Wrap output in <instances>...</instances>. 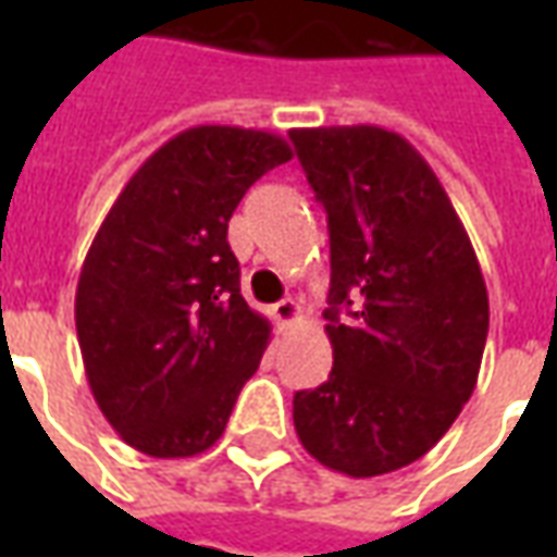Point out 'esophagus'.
<instances>
[{
  "instance_id": "1",
  "label": "esophagus",
  "mask_w": 557,
  "mask_h": 557,
  "mask_svg": "<svg viewBox=\"0 0 557 557\" xmlns=\"http://www.w3.org/2000/svg\"><path fill=\"white\" fill-rule=\"evenodd\" d=\"M271 315L277 319V325L289 327L292 322H298V315H301V307H298V301H292V298H286V301L274 304V310H271Z\"/></svg>"
}]
</instances>
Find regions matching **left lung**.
Listing matches in <instances>:
<instances>
[{
	"label": "left lung",
	"instance_id": "obj_1",
	"mask_svg": "<svg viewBox=\"0 0 557 557\" xmlns=\"http://www.w3.org/2000/svg\"><path fill=\"white\" fill-rule=\"evenodd\" d=\"M289 137L327 211L334 349L325 385L292 399L295 432L325 468L375 478L426 454L474 394L490 295L462 220L409 139L375 125Z\"/></svg>",
	"mask_w": 557,
	"mask_h": 557
}]
</instances>
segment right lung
Masks as SVG:
<instances>
[{"label":"right lung","instance_id":"right-lung-1","mask_svg":"<svg viewBox=\"0 0 557 557\" xmlns=\"http://www.w3.org/2000/svg\"><path fill=\"white\" fill-rule=\"evenodd\" d=\"M289 143L232 125L187 127L139 166L103 218L77 283L91 394L122 442L184 459L218 442L271 325L242 298L232 211Z\"/></svg>","mask_w":557,"mask_h":557}]
</instances>
